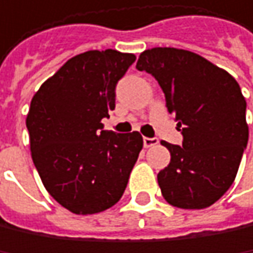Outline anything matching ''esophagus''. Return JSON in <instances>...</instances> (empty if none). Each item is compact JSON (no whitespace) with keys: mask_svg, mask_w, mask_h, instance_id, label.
<instances>
[{"mask_svg":"<svg viewBox=\"0 0 253 253\" xmlns=\"http://www.w3.org/2000/svg\"><path fill=\"white\" fill-rule=\"evenodd\" d=\"M159 143V140L158 138H149V137H144V140H143V144H144V147H153V146H156Z\"/></svg>","mask_w":253,"mask_h":253,"instance_id":"1","label":"esophagus"}]
</instances>
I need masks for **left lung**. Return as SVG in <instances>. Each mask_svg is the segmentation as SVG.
I'll use <instances>...</instances> for the list:
<instances>
[{
    "label": "left lung",
    "instance_id": "obj_1",
    "mask_svg": "<svg viewBox=\"0 0 253 253\" xmlns=\"http://www.w3.org/2000/svg\"><path fill=\"white\" fill-rule=\"evenodd\" d=\"M137 69L158 81L183 134L181 146L162 141L171 153L158 174L162 196L183 209L213 205L231 187L249 138L237 81L199 54L167 47L141 53Z\"/></svg>",
    "mask_w": 253,
    "mask_h": 253
}]
</instances>
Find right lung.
Returning <instances> with one entry per match:
<instances>
[{
    "mask_svg": "<svg viewBox=\"0 0 253 253\" xmlns=\"http://www.w3.org/2000/svg\"><path fill=\"white\" fill-rule=\"evenodd\" d=\"M135 62L116 50L86 51L37 91L26 118L35 168L67 211L97 213L119 202L143 149L140 132L116 134L101 119L115 109L116 84Z\"/></svg>",
    "mask_w": 253,
    "mask_h": 253,
    "instance_id": "right-lung-1",
    "label": "right lung"
}]
</instances>
